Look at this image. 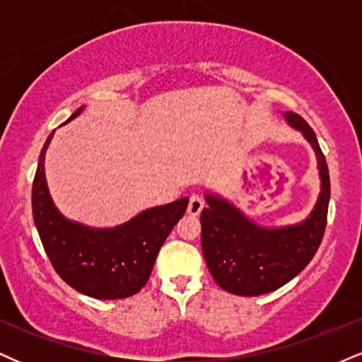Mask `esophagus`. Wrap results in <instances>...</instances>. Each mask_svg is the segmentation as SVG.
Instances as JSON below:
<instances>
[{
    "label": "esophagus",
    "instance_id": "34e87169",
    "mask_svg": "<svg viewBox=\"0 0 362 362\" xmlns=\"http://www.w3.org/2000/svg\"><path fill=\"white\" fill-rule=\"evenodd\" d=\"M202 209H204V197H202L201 194H192V195H190L189 206H187V211H189V214L197 216Z\"/></svg>",
    "mask_w": 362,
    "mask_h": 362
}]
</instances>
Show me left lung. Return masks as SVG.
<instances>
[{
    "label": "left lung",
    "instance_id": "left-lung-1",
    "mask_svg": "<svg viewBox=\"0 0 362 362\" xmlns=\"http://www.w3.org/2000/svg\"><path fill=\"white\" fill-rule=\"evenodd\" d=\"M317 156L320 194L305 219L288 226L267 228L252 221L221 195L206 192L201 213L202 253L214 281L238 296H260L279 289L300 274L317 253L327 226L330 177L313 129L301 115L284 112Z\"/></svg>",
    "mask_w": 362,
    "mask_h": 362
}]
</instances>
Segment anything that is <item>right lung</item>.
I'll return each instance as SVG.
<instances>
[{
	"label": "right lung",
	"mask_w": 362,
	"mask_h": 362,
	"mask_svg": "<svg viewBox=\"0 0 362 362\" xmlns=\"http://www.w3.org/2000/svg\"><path fill=\"white\" fill-rule=\"evenodd\" d=\"M80 107L69 120L76 119ZM40 151L32 185V213L44 250L61 279L95 300H120L141 291L149 279L156 255L182 218L189 197L149 207L114 228H91L59 213L45 180V151Z\"/></svg>",
	"instance_id": "obj_1"
}]
</instances>
